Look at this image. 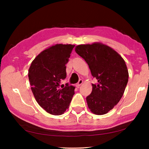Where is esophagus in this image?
Returning <instances> with one entry per match:
<instances>
[{
    "mask_svg": "<svg viewBox=\"0 0 149 149\" xmlns=\"http://www.w3.org/2000/svg\"><path fill=\"white\" fill-rule=\"evenodd\" d=\"M82 84H83V80H82V79H79V81H78V82L77 83L76 85H76L77 87H79L80 86V85H81Z\"/></svg>",
    "mask_w": 149,
    "mask_h": 149,
    "instance_id": "1",
    "label": "esophagus"
}]
</instances>
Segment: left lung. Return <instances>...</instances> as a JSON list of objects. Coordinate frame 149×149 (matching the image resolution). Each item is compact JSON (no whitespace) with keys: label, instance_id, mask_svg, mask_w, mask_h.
<instances>
[{"label":"left lung","instance_id":"left-lung-1","mask_svg":"<svg viewBox=\"0 0 149 149\" xmlns=\"http://www.w3.org/2000/svg\"><path fill=\"white\" fill-rule=\"evenodd\" d=\"M75 52L87 63L97 84L86 98L88 107L95 114L103 115L112 110L122 97L129 74L122 57L112 48L100 42L79 45Z\"/></svg>","mask_w":149,"mask_h":149}]
</instances>
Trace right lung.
I'll use <instances>...</instances> for the list:
<instances>
[{"label":"right lung","mask_w":149,"mask_h":149,"mask_svg":"<svg viewBox=\"0 0 149 149\" xmlns=\"http://www.w3.org/2000/svg\"><path fill=\"white\" fill-rule=\"evenodd\" d=\"M75 45L57 44L42 51L28 72L31 89L38 104L52 115H61L70 107L75 87L60 85L66 77V66Z\"/></svg>","instance_id":"1"}]
</instances>
